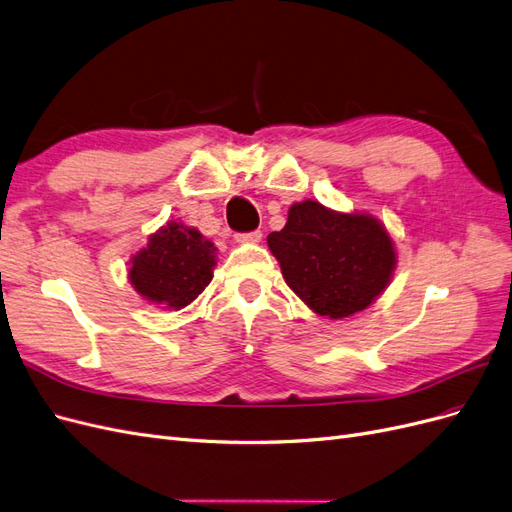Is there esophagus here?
Masks as SVG:
<instances>
[{
    "label": "esophagus",
    "mask_w": 512,
    "mask_h": 512,
    "mask_svg": "<svg viewBox=\"0 0 512 512\" xmlns=\"http://www.w3.org/2000/svg\"><path fill=\"white\" fill-rule=\"evenodd\" d=\"M262 241V232H245V235H237V243H260Z\"/></svg>",
    "instance_id": "34e87169"
}]
</instances>
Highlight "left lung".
Here are the masks:
<instances>
[{"label": "left lung", "mask_w": 512, "mask_h": 512, "mask_svg": "<svg viewBox=\"0 0 512 512\" xmlns=\"http://www.w3.org/2000/svg\"><path fill=\"white\" fill-rule=\"evenodd\" d=\"M267 243L290 290L331 320L365 312L397 269L395 241L376 215L335 211L312 198L290 205L286 226Z\"/></svg>", "instance_id": "1"}]
</instances>
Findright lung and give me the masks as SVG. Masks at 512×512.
<instances>
[{
	"label": "right lung",
	"instance_id": "right-lung-1",
	"mask_svg": "<svg viewBox=\"0 0 512 512\" xmlns=\"http://www.w3.org/2000/svg\"><path fill=\"white\" fill-rule=\"evenodd\" d=\"M215 265L213 241L194 226L170 220L130 256L128 282L149 305L179 312L209 286Z\"/></svg>",
	"mask_w": 512,
	"mask_h": 512
}]
</instances>
